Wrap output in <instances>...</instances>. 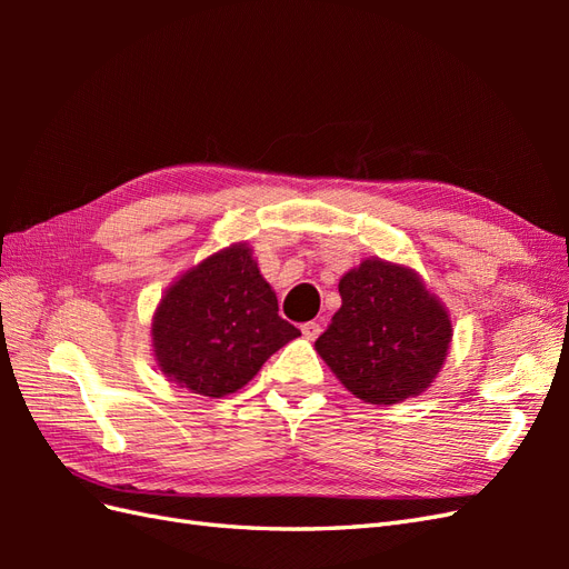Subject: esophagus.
I'll list each match as a JSON object with an SVG mask.
<instances>
[{"instance_id":"esophagus-1","label":"esophagus","mask_w":569,"mask_h":569,"mask_svg":"<svg viewBox=\"0 0 569 569\" xmlns=\"http://www.w3.org/2000/svg\"><path fill=\"white\" fill-rule=\"evenodd\" d=\"M320 332H322V325H320V322H316V320H311V322H303V325H301V335H303L306 339H311V341H313Z\"/></svg>"}]
</instances>
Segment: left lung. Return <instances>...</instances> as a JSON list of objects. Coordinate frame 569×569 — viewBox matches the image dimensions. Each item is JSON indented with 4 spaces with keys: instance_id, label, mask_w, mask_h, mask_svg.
Segmentation results:
<instances>
[{
    "instance_id": "8db88e82",
    "label": "left lung",
    "mask_w": 569,
    "mask_h": 569,
    "mask_svg": "<svg viewBox=\"0 0 569 569\" xmlns=\"http://www.w3.org/2000/svg\"><path fill=\"white\" fill-rule=\"evenodd\" d=\"M341 308L316 351L356 399L393 406L432 387L449 356L453 325L420 274L363 258L341 274Z\"/></svg>"
}]
</instances>
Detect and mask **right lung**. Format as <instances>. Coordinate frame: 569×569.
<instances>
[{"mask_svg":"<svg viewBox=\"0 0 569 569\" xmlns=\"http://www.w3.org/2000/svg\"><path fill=\"white\" fill-rule=\"evenodd\" d=\"M253 249L237 242L206 256L166 289L151 318V347L168 382L222 399L249 385L291 339Z\"/></svg>","mask_w":569,"mask_h":569,"instance_id":"add662e5","label":"right lung"}]
</instances>
